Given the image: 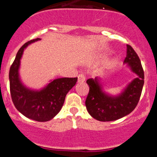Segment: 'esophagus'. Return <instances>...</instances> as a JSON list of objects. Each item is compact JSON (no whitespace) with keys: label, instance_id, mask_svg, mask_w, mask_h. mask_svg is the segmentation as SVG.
Here are the masks:
<instances>
[{"label":"esophagus","instance_id":"esophagus-1","mask_svg":"<svg viewBox=\"0 0 157 157\" xmlns=\"http://www.w3.org/2000/svg\"><path fill=\"white\" fill-rule=\"evenodd\" d=\"M85 81V77L83 74H80L78 76V83H83Z\"/></svg>","mask_w":157,"mask_h":157}]
</instances>
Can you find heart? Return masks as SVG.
Listing matches in <instances>:
<instances>
[{"label":"heart","mask_w":157,"mask_h":157,"mask_svg":"<svg viewBox=\"0 0 157 157\" xmlns=\"http://www.w3.org/2000/svg\"><path fill=\"white\" fill-rule=\"evenodd\" d=\"M104 56H104V55H101V56H99V59H102V58L104 57Z\"/></svg>","instance_id":"obj_1"}]
</instances>
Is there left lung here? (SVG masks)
<instances>
[{"label":"left lung","instance_id":"8db88e82","mask_svg":"<svg viewBox=\"0 0 157 157\" xmlns=\"http://www.w3.org/2000/svg\"><path fill=\"white\" fill-rule=\"evenodd\" d=\"M124 63L137 75L117 94L104 91L100 77L87 80L89 93L85 101L89 114L99 121H113L131 113L138 104L144 85V71L138 55L131 46L127 45V56Z\"/></svg>","mask_w":157,"mask_h":157}]
</instances>
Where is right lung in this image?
Segmentation results:
<instances>
[{
  "instance_id": "obj_1",
  "label": "right lung",
  "mask_w": 157,
  "mask_h": 157,
  "mask_svg": "<svg viewBox=\"0 0 157 157\" xmlns=\"http://www.w3.org/2000/svg\"><path fill=\"white\" fill-rule=\"evenodd\" d=\"M40 38L29 40L17 52L9 71L10 91L15 108L29 119L46 122L54 118L64 104L65 98L70 89L77 81L76 78L62 77L51 80L40 89H33L22 83L19 74L21 59L24 50Z\"/></svg>"
}]
</instances>
